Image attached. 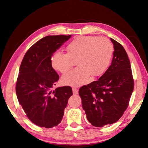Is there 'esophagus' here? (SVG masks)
<instances>
[{
    "mask_svg": "<svg viewBox=\"0 0 148 148\" xmlns=\"http://www.w3.org/2000/svg\"><path fill=\"white\" fill-rule=\"evenodd\" d=\"M72 90H73V94L74 95H77L78 94V89L77 88H72Z\"/></svg>",
    "mask_w": 148,
    "mask_h": 148,
    "instance_id": "1",
    "label": "esophagus"
}]
</instances>
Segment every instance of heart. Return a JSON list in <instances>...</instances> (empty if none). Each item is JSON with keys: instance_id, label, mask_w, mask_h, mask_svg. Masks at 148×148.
Here are the masks:
<instances>
[{"instance_id": "1", "label": "heart", "mask_w": 148, "mask_h": 148, "mask_svg": "<svg viewBox=\"0 0 148 148\" xmlns=\"http://www.w3.org/2000/svg\"><path fill=\"white\" fill-rule=\"evenodd\" d=\"M66 49V54L59 51L54 53L51 64L54 69L64 73L71 68V60H77L78 66L62 77L63 84L75 86L85 84L90 75L99 77L105 73L114 51L113 46L108 39L84 36L70 42Z\"/></svg>"}]
</instances>
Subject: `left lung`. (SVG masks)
I'll list each match as a JSON object with an SVG mask.
<instances>
[{
    "label": "left lung",
    "instance_id": "left-lung-1",
    "mask_svg": "<svg viewBox=\"0 0 148 148\" xmlns=\"http://www.w3.org/2000/svg\"><path fill=\"white\" fill-rule=\"evenodd\" d=\"M114 51L110 66L98 80L79 89L86 119L95 127L116 122L127 109L134 90L131 63L120 43L110 38Z\"/></svg>",
    "mask_w": 148,
    "mask_h": 148
}]
</instances>
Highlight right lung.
Masks as SVG:
<instances>
[{"instance_id":"right-lung-1","label":"right lung","mask_w":148,"mask_h":148,"mask_svg":"<svg viewBox=\"0 0 148 148\" xmlns=\"http://www.w3.org/2000/svg\"><path fill=\"white\" fill-rule=\"evenodd\" d=\"M71 36H48L27 50L21 62L16 92L27 117L39 127L51 128L62 121L68 99L69 86L52 89L59 75L51 64V57Z\"/></svg>"}]
</instances>
